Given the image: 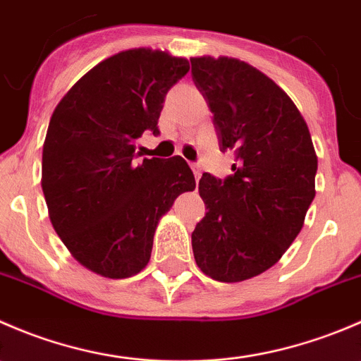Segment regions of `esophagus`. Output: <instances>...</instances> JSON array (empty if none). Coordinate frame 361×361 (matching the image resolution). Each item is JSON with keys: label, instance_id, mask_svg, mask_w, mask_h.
<instances>
[{"label": "esophagus", "instance_id": "34e87169", "mask_svg": "<svg viewBox=\"0 0 361 361\" xmlns=\"http://www.w3.org/2000/svg\"><path fill=\"white\" fill-rule=\"evenodd\" d=\"M192 171H194V176H195V180L199 181V178L202 176V171H201V167H199V166H192Z\"/></svg>", "mask_w": 361, "mask_h": 361}]
</instances>
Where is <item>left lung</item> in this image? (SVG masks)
<instances>
[{
	"instance_id": "left-lung-1",
	"label": "left lung",
	"mask_w": 361,
	"mask_h": 361,
	"mask_svg": "<svg viewBox=\"0 0 361 361\" xmlns=\"http://www.w3.org/2000/svg\"><path fill=\"white\" fill-rule=\"evenodd\" d=\"M221 152H234V174L204 173L206 216L192 232L197 267L220 283H239L271 269L304 227L316 195L318 157L307 123L288 94L234 57H190Z\"/></svg>"
}]
</instances>
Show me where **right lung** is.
<instances>
[{"label":"right lung","instance_id":"right-lung-1","mask_svg":"<svg viewBox=\"0 0 361 361\" xmlns=\"http://www.w3.org/2000/svg\"><path fill=\"white\" fill-rule=\"evenodd\" d=\"M190 64L166 50H122L87 71L50 116L42 188L54 231L71 257L123 279L150 262L160 218L195 178L180 155L136 162V141L159 133L167 90Z\"/></svg>","mask_w":361,"mask_h":361}]
</instances>
